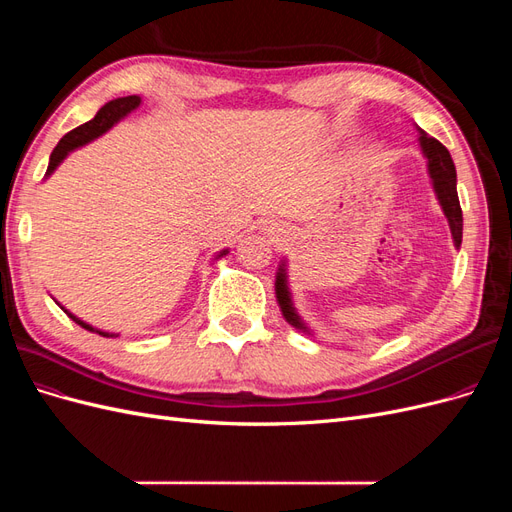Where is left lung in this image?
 Wrapping results in <instances>:
<instances>
[{
    "mask_svg": "<svg viewBox=\"0 0 512 512\" xmlns=\"http://www.w3.org/2000/svg\"><path fill=\"white\" fill-rule=\"evenodd\" d=\"M418 141H421V149L427 158V168H429V177L433 181V190H436V196L440 200L442 211L448 220V226H451L455 247H459L461 232H463V215H461V205H459V196H457V170H455L453 158L440 141H436L433 136H427L423 130H421V136H418ZM275 294H277V301H280L284 318L292 324L294 329L307 331V327L301 322L299 314L294 312L292 301H290L286 265H280V271H277Z\"/></svg>",
    "mask_w": 512,
    "mask_h": 512,
    "instance_id": "1",
    "label": "left lung"
}]
</instances>
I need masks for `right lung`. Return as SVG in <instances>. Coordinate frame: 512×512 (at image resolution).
Instances as JSON below:
<instances>
[{
  "instance_id": "1",
  "label": "right lung",
  "mask_w": 512,
  "mask_h": 512,
  "mask_svg": "<svg viewBox=\"0 0 512 512\" xmlns=\"http://www.w3.org/2000/svg\"><path fill=\"white\" fill-rule=\"evenodd\" d=\"M138 104H141V98H138V96H126V98H117V100L106 102V104L100 108V111L96 113L94 119L83 123V126H79V128L70 130L64 138H61V141L57 143V147H55L53 153H51V160H49V168H46V175H51L53 170L59 166V162L64 160L72 149L81 147V145H85V143H89V141H94V138L102 136L106 130H111L119 119H123L128 113H132L134 108H138ZM226 252H228V250L220 252L218 258H222ZM61 309H64V307H61ZM64 312H66L76 324H81L83 329L96 331L94 327H91V324H87V322L76 318L74 314H70L68 309H64ZM96 333H100V335H104V337H113L111 333H104V331H96Z\"/></svg>"
}]
</instances>
